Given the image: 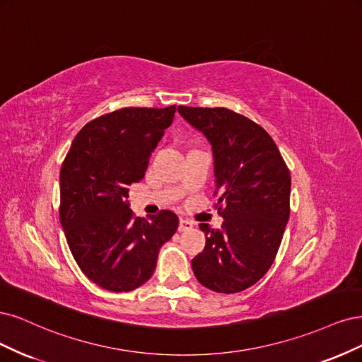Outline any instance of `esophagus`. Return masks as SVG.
I'll return each mask as SVG.
<instances>
[{"instance_id": "obj_1", "label": "esophagus", "mask_w": 362, "mask_h": 362, "mask_svg": "<svg viewBox=\"0 0 362 362\" xmlns=\"http://www.w3.org/2000/svg\"><path fill=\"white\" fill-rule=\"evenodd\" d=\"M192 227H194V224L189 223V221H186V219H180L179 221V231H188Z\"/></svg>"}]
</instances>
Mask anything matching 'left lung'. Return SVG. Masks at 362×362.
<instances>
[{
  "mask_svg": "<svg viewBox=\"0 0 362 362\" xmlns=\"http://www.w3.org/2000/svg\"><path fill=\"white\" fill-rule=\"evenodd\" d=\"M212 146L221 230L200 224L192 271L204 287L238 293L269 271L290 215V171L271 135L227 108H177ZM225 207H222V204Z\"/></svg>",
  "mask_w": 362,
  "mask_h": 362,
  "instance_id": "obj_1",
  "label": "left lung"
}]
</instances>
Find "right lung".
Here are the masks:
<instances>
[{"label": "right lung", "instance_id": "1", "mask_svg": "<svg viewBox=\"0 0 362 362\" xmlns=\"http://www.w3.org/2000/svg\"><path fill=\"white\" fill-rule=\"evenodd\" d=\"M167 108H122L78 132L60 171V223L75 262L93 283L131 291L153 275L162 245L179 218L148 219L129 209V186L144 177L148 158L173 123Z\"/></svg>", "mask_w": 362, "mask_h": 362}]
</instances>
